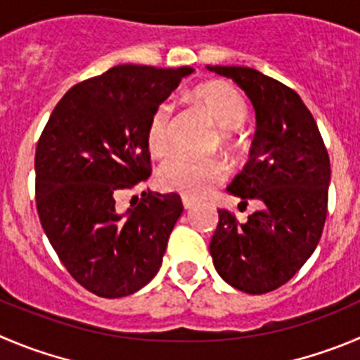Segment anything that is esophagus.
<instances>
[{
  "label": "esophagus",
  "mask_w": 360,
  "mask_h": 360,
  "mask_svg": "<svg viewBox=\"0 0 360 360\" xmlns=\"http://www.w3.org/2000/svg\"><path fill=\"white\" fill-rule=\"evenodd\" d=\"M183 206H184V210H191V207L195 206V200L188 199V197H183Z\"/></svg>",
  "instance_id": "obj_1"
}]
</instances>
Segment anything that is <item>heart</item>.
I'll return each mask as SVG.
<instances>
[{
	"mask_svg": "<svg viewBox=\"0 0 360 360\" xmlns=\"http://www.w3.org/2000/svg\"><path fill=\"white\" fill-rule=\"evenodd\" d=\"M191 99L213 120L218 146L234 150L238 147V127L248 117L247 101L233 85L224 82H210L197 86ZM170 104H158L150 113L146 127V142L154 156H163L169 150ZM227 169L220 160H186L172 158L160 169L158 181L167 191H176L188 199H202L214 186L226 181Z\"/></svg>",
	"mask_w": 360,
	"mask_h": 360,
	"instance_id": "heart-1",
	"label": "heart"
}]
</instances>
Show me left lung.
<instances>
[{
	"mask_svg": "<svg viewBox=\"0 0 360 360\" xmlns=\"http://www.w3.org/2000/svg\"><path fill=\"white\" fill-rule=\"evenodd\" d=\"M207 70L233 79L256 110L250 160L227 191L245 207L250 199L261 206L245 224L218 210L210 252L227 284L263 295L286 284L316 248L327 218L330 160L295 90L250 67Z\"/></svg>",
	"mask_w": 360,
	"mask_h": 360,
	"instance_id": "left-lung-1",
	"label": "left lung"
}]
</instances>
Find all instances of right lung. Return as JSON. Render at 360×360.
<instances>
[{
	"instance_id": "obj_1",
	"label": "right lung",
	"mask_w": 360,
	"mask_h": 360,
	"mask_svg": "<svg viewBox=\"0 0 360 360\" xmlns=\"http://www.w3.org/2000/svg\"><path fill=\"white\" fill-rule=\"evenodd\" d=\"M191 67L117 65L74 85L44 127L35 153L40 224L60 261L97 297L120 298L153 281L183 213L177 193L117 197L150 176L146 127Z\"/></svg>"
}]
</instances>
